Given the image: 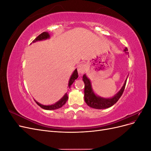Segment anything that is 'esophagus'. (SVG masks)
Masks as SVG:
<instances>
[{
  "mask_svg": "<svg viewBox=\"0 0 151 151\" xmlns=\"http://www.w3.org/2000/svg\"><path fill=\"white\" fill-rule=\"evenodd\" d=\"M86 67H85V65L83 64V63H81L78 66H77V72H78L79 74L81 75L83 74L84 72L85 71Z\"/></svg>",
  "mask_w": 151,
  "mask_h": 151,
  "instance_id": "1",
  "label": "esophagus"
}]
</instances>
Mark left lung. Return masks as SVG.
<instances>
[{
  "label": "left lung",
  "instance_id": "1",
  "mask_svg": "<svg viewBox=\"0 0 151 151\" xmlns=\"http://www.w3.org/2000/svg\"><path fill=\"white\" fill-rule=\"evenodd\" d=\"M127 51V48H125L124 49V52L127 54H129ZM127 78L122 88L115 95H114L111 98H106L99 96L94 92L90 79L87 77L86 74H84L83 76V80L84 83V100L86 103L91 108L99 109H106L112 106L122 96L125 88Z\"/></svg>",
  "mask_w": 151,
  "mask_h": 151
}]
</instances>
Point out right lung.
I'll use <instances>...</instances> for the list:
<instances>
[{"label": "right lung", "mask_w": 151, "mask_h": 151, "mask_svg": "<svg viewBox=\"0 0 151 151\" xmlns=\"http://www.w3.org/2000/svg\"><path fill=\"white\" fill-rule=\"evenodd\" d=\"M50 38V36L48 32H43V33L40 34L33 41V43L38 42V41L47 40V39H49ZM77 77H78V73H77V68H76L74 71L73 72V73L72 74L70 79H69V81H68V88L70 89L71 85L74 83L75 80H76L77 79ZM67 96L68 95L66 93L64 94V96H63L60 100H58L57 102H56L55 103H54L53 104H51V105H43V104H40L38 101H36V100H35V101L36 103V104H37L38 106H40L42 108H43L44 109H47V110H53V109H57L61 108L62 106H63V105L66 103L67 99H68Z\"/></svg>", "instance_id": "obj_1"}]
</instances>
